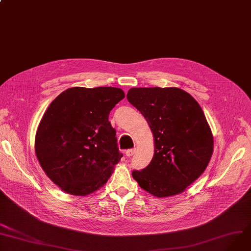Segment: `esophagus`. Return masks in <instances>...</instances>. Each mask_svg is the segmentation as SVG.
I'll list each match as a JSON object with an SVG mask.
<instances>
[{
	"label": "esophagus",
	"instance_id": "34e87169",
	"mask_svg": "<svg viewBox=\"0 0 251 251\" xmlns=\"http://www.w3.org/2000/svg\"><path fill=\"white\" fill-rule=\"evenodd\" d=\"M133 153H134V149H128V150L126 151V155L128 158H130L133 155Z\"/></svg>",
	"mask_w": 251,
	"mask_h": 251
}]
</instances>
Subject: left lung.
I'll return each instance as SVG.
<instances>
[{
    "instance_id": "left-lung-1",
    "label": "left lung",
    "mask_w": 251,
    "mask_h": 251,
    "mask_svg": "<svg viewBox=\"0 0 251 251\" xmlns=\"http://www.w3.org/2000/svg\"><path fill=\"white\" fill-rule=\"evenodd\" d=\"M126 99L144 115L155 141L151 163L133 170V179L159 198L180 194L202 175L213 152L201 106L177 87L130 88Z\"/></svg>"
}]
</instances>
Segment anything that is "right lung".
<instances>
[{
	"instance_id": "1",
	"label": "right lung",
	"mask_w": 251,
	"mask_h": 251,
	"mask_svg": "<svg viewBox=\"0 0 251 251\" xmlns=\"http://www.w3.org/2000/svg\"><path fill=\"white\" fill-rule=\"evenodd\" d=\"M124 98L117 87H72L45 111L35 152L49 179L68 194L85 196L102 187L123 157L108 115Z\"/></svg>"
}]
</instances>
